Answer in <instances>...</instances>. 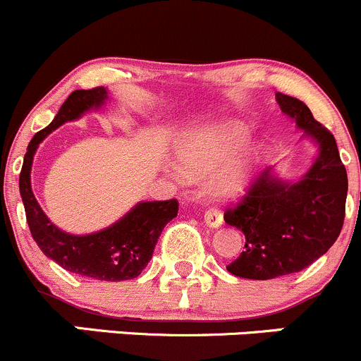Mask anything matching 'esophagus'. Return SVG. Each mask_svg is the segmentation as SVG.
I'll return each mask as SVG.
<instances>
[{"instance_id":"34e87169","label":"esophagus","mask_w":361,"mask_h":361,"mask_svg":"<svg viewBox=\"0 0 361 361\" xmlns=\"http://www.w3.org/2000/svg\"><path fill=\"white\" fill-rule=\"evenodd\" d=\"M204 220H206V224L209 227H220L221 221H224V214H221V211L218 207H207L206 213H204Z\"/></svg>"}]
</instances>
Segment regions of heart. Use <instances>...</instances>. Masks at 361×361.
Returning <instances> with one entry per match:
<instances>
[{"label":"heart","instance_id":"heart-1","mask_svg":"<svg viewBox=\"0 0 361 361\" xmlns=\"http://www.w3.org/2000/svg\"><path fill=\"white\" fill-rule=\"evenodd\" d=\"M248 143V129L239 123L216 127L194 134L181 143L180 154L185 162L195 171H213L224 164L231 162ZM178 176L187 178L185 167H174ZM248 166L235 164L218 176V188L221 192L239 190L248 180Z\"/></svg>","mask_w":361,"mask_h":361}]
</instances>
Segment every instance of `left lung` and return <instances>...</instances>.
Returning <instances> with one entry per match:
<instances>
[{
  "mask_svg": "<svg viewBox=\"0 0 361 361\" xmlns=\"http://www.w3.org/2000/svg\"><path fill=\"white\" fill-rule=\"evenodd\" d=\"M276 99L319 145V154L297 183L276 180L267 167L239 202L225 209L224 220L246 238L245 251L227 265L239 278L272 279L300 272L332 248L344 225L348 173L336 137L302 101L281 92Z\"/></svg>",
  "mask_w": 361,
  "mask_h": 361,
  "instance_id": "left-lung-1",
  "label": "left lung"
}]
</instances>
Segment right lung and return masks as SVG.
Here are the masks:
<instances>
[{
    "instance_id": "obj_1",
    "label": "right lung",
    "mask_w": 361,
    "mask_h": 361,
    "mask_svg": "<svg viewBox=\"0 0 361 361\" xmlns=\"http://www.w3.org/2000/svg\"><path fill=\"white\" fill-rule=\"evenodd\" d=\"M104 99V87L69 94L52 123L36 133L29 141L20 169L19 188L29 231L47 257L66 271L85 278L123 281L137 278L148 265L164 227L178 214L176 199L140 202L122 220L104 231L89 235H71L50 224L31 190V164L38 145L64 122L78 118L90 108L101 106Z\"/></svg>"
}]
</instances>
